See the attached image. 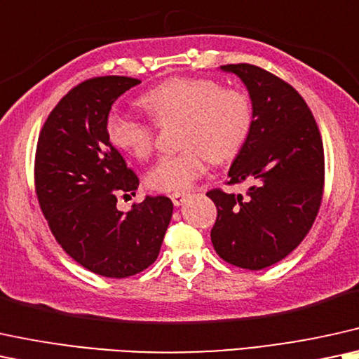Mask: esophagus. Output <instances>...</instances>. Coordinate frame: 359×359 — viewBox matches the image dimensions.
<instances>
[{
    "mask_svg": "<svg viewBox=\"0 0 359 359\" xmlns=\"http://www.w3.org/2000/svg\"><path fill=\"white\" fill-rule=\"evenodd\" d=\"M187 197H189V194L187 192H174L170 195V198H172V202H174V205H182V203L187 201Z\"/></svg>",
    "mask_w": 359,
    "mask_h": 359,
    "instance_id": "esophagus-1",
    "label": "esophagus"
}]
</instances>
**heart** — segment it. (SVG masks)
I'll use <instances>...</instances> for the list:
<instances>
[{
    "label": "heart",
    "instance_id": "1",
    "mask_svg": "<svg viewBox=\"0 0 359 359\" xmlns=\"http://www.w3.org/2000/svg\"><path fill=\"white\" fill-rule=\"evenodd\" d=\"M139 104L161 127L179 124L177 154L161 157L147 172V185L177 192L192 185L205 162L225 164L238 156L253 127V102L242 88H222L207 78H170L147 90ZM111 144L135 158H147L156 146V127L129 116L111 114Z\"/></svg>",
    "mask_w": 359,
    "mask_h": 359
}]
</instances>
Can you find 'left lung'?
Masks as SVG:
<instances>
[{"mask_svg": "<svg viewBox=\"0 0 359 359\" xmlns=\"http://www.w3.org/2000/svg\"><path fill=\"white\" fill-rule=\"evenodd\" d=\"M247 86L253 127L229 170V184L250 182L245 197L207 192L217 207L210 238L230 265L263 270L283 260L310 232L325 185L321 135L305 99L253 65H226Z\"/></svg>", "mask_w": 359, "mask_h": 359, "instance_id": "obj_1", "label": "left lung"}]
</instances>
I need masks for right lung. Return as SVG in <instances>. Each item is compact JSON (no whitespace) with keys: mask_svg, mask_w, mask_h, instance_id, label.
<instances>
[{"mask_svg":"<svg viewBox=\"0 0 359 359\" xmlns=\"http://www.w3.org/2000/svg\"><path fill=\"white\" fill-rule=\"evenodd\" d=\"M140 83L102 76L72 88L41 129L34 158L36 195L62 250L107 278H127L151 266L161 252L174 203L157 195L129 212L117 198L135 195L139 179L112 146L106 122L121 94Z\"/></svg>","mask_w":359,"mask_h":359,"instance_id":"1","label":"right lung"}]
</instances>
